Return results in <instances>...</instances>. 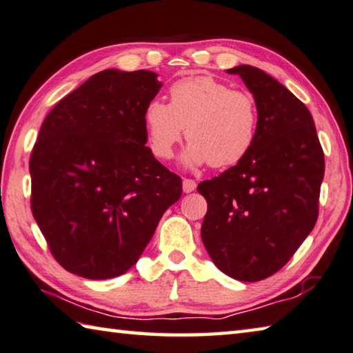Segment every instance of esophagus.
<instances>
[{"instance_id":"obj_1","label":"esophagus","mask_w":353,"mask_h":353,"mask_svg":"<svg viewBox=\"0 0 353 353\" xmlns=\"http://www.w3.org/2000/svg\"><path fill=\"white\" fill-rule=\"evenodd\" d=\"M197 187V183L193 181V179H183L182 182V188H183V193H191V191H194Z\"/></svg>"}]
</instances>
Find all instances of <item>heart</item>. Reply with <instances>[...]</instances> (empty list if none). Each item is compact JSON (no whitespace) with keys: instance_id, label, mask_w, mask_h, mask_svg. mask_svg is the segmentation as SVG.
Masks as SVG:
<instances>
[{"instance_id":"b5f03b06","label":"heart","mask_w":353,"mask_h":353,"mask_svg":"<svg viewBox=\"0 0 353 353\" xmlns=\"http://www.w3.org/2000/svg\"><path fill=\"white\" fill-rule=\"evenodd\" d=\"M151 152L172 157L185 136L190 140L181 162L187 168L208 163L225 168L248 156L258 139L259 111L252 94L234 91L210 75L187 77L170 89V103L151 100L145 110Z\"/></svg>"}]
</instances>
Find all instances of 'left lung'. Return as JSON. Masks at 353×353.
Returning a JSON list of instances; mask_svg holds the SVG:
<instances>
[{
    "instance_id": "1",
    "label": "left lung",
    "mask_w": 353,
    "mask_h": 353,
    "mask_svg": "<svg viewBox=\"0 0 353 353\" xmlns=\"http://www.w3.org/2000/svg\"><path fill=\"white\" fill-rule=\"evenodd\" d=\"M227 72L253 94L258 139L239 163L199 183L208 203L201 236L221 272L254 283L281 270L315 227L324 152L310 111L284 85L248 65Z\"/></svg>"
}]
</instances>
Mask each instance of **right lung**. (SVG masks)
Wrapping results in <instances>:
<instances>
[{"label": "right lung", "mask_w": 353, "mask_h": 353, "mask_svg": "<svg viewBox=\"0 0 353 353\" xmlns=\"http://www.w3.org/2000/svg\"><path fill=\"white\" fill-rule=\"evenodd\" d=\"M160 88L151 70H101L43 121L29 162L32 214L70 273H126L181 199V177L145 146V110Z\"/></svg>", "instance_id": "right-lung-1"}]
</instances>
